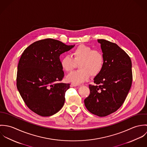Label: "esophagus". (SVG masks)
<instances>
[{
  "label": "esophagus",
  "mask_w": 147,
  "mask_h": 147,
  "mask_svg": "<svg viewBox=\"0 0 147 147\" xmlns=\"http://www.w3.org/2000/svg\"><path fill=\"white\" fill-rule=\"evenodd\" d=\"M71 85H72V86H78V85H79V84H78V83H71Z\"/></svg>",
  "instance_id": "34e87169"
}]
</instances>
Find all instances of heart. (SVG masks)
<instances>
[{
    "label": "heart",
    "mask_w": 147,
    "mask_h": 147,
    "mask_svg": "<svg viewBox=\"0 0 147 147\" xmlns=\"http://www.w3.org/2000/svg\"><path fill=\"white\" fill-rule=\"evenodd\" d=\"M72 57L65 55L61 61V67L67 72H71L79 64L80 69L73 72L67 77L68 82L81 83L92 76L98 75L102 70L105 63L103 53L85 45L77 47L72 53Z\"/></svg>",
    "instance_id": "b5f03b06"
}]
</instances>
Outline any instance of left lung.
Segmentation results:
<instances>
[{"label": "left lung", "instance_id": "8db88e82", "mask_svg": "<svg viewBox=\"0 0 147 147\" xmlns=\"http://www.w3.org/2000/svg\"><path fill=\"white\" fill-rule=\"evenodd\" d=\"M105 58L101 72L89 85L90 94L84 104L91 113L105 117L116 111L124 103L132 82V62L116 43L98 40Z\"/></svg>", "mask_w": 147, "mask_h": 147}]
</instances>
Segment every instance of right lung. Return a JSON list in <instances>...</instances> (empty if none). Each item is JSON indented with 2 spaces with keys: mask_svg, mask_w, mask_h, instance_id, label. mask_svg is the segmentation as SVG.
I'll list each match as a JSON object with an SVG mask.
<instances>
[{
  "mask_svg": "<svg viewBox=\"0 0 147 147\" xmlns=\"http://www.w3.org/2000/svg\"><path fill=\"white\" fill-rule=\"evenodd\" d=\"M74 46L47 38L33 43L22 53L16 86L25 104L37 114L49 117L62 108L69 84L61 83L64 75L59 56Z\"/></svg>",
  "mask_w": 147,
  "mask_h": 147,
  "instance_id": "obj_1",
  "label": "right lung"
}]
</instances>
